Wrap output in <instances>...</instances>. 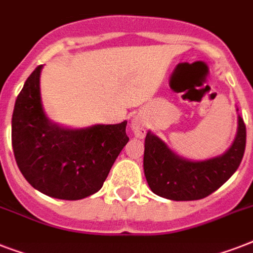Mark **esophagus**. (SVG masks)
I'll return each instance as SVG.
<instances>
[{"label":"esophagus","instance_id":"34e87169","mask_svg":"<svg viewBox=\"0 0 253 253\" xmlns=\"http://www.w3.org/2000/svg\"><path fill=\"white\" fill-rule=\"evenodd\" d=\"M146 128L147 123L142 117L136 115V117L132 118V121H131V130H132L136 138H143L146 135Z\"/></svg>","mask_w":253,"mask_h":253}]
</instances>
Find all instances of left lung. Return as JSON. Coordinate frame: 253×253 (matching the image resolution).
I'll return each instance as SVG.
<instances>
[{
    "label": "left lung",
    "mask_w": 253,
    "mask_h": 253,
    "mask_svg": "<svg viewBox=\"0 0 253 253\" xmlns=\"http://www.w3.org/2000/svg\"><path fill=\"white\" fill-rule=\"evenodd\" d=\"M246 150V125L238 115V131L231 147L216 158L192 162L174 154L162 139L147 132L144 176L151 190L172 201H194L210 196L236 172Z\"/></svg>",
    "instance_id": "8db88e82"
}]
</instances>
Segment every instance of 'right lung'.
<instances>
[{"instance_id":"add662e5","label":"right lung","mask_w":253,"mask_h":253,"mask_svg":"<svg viewBox=\"0 0 253 253\" xmlns=\"http://www.w3.org/2000/svg\"><path fill=\"white\" fill-rule=\"evenodd\" d=\"M35 68L14 105L11 144L15 162L29 184L45 196L76 201L102 188L115 159L128 142L127 121L69 128L51 122L41 97Z\"/></svg>"}]
</instances>
